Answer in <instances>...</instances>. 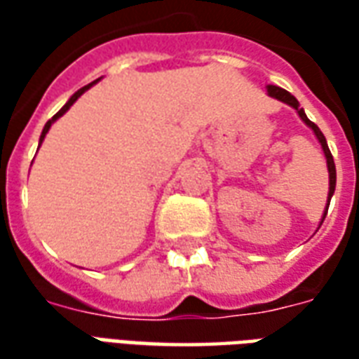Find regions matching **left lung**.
Returning a JSON list of instances; mask_svg holds the SVG:
<instances>
[{"mask_svg": "<svg viewBox=\"0 0 359 359\" xmlns=\"http://www.w3.org/2000/svg\"><path fill=\"white\" fill-rule=\"evenodd\" d=\"M267 95H271V97H275V100H278V102L286 103V105H290L292 109H296V113L300 115V118L306 123V125L313 130V134H316L317 142L321 144V149H323L325 154V159H327V169H329V194H327V205H325V211H323V217H321V223H323L325 215H327V210H329V203H331V198L332 194H334V187H337V169H334V159H332L331 156V149H329V146H327V140H325L323 133L319 130V126L316 125V123H311L308 118V115L304 113V109L300 107V103H298V100L294 97L290 92H286L285 88H278V86H273V84H269L267 86ZM319 223V225H321Z\"/></svg>", "mask_w": 359, "mask_h": 359, "instance_id": "obj_1", "label": "left lung"}]
</instances>
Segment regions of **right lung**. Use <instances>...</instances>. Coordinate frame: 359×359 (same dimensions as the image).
<instances>
[{
    "label": "right lung",
    "instance_id": "right-lung-1",
    "mask_svg": "<svg viewBox=\"0 0 359 359\" xmlns=\"http://www.w3.org/2000/svg\"><path fill=\"white\" fill-rule=\"evenodd\" d=\"M95 82H100V79H97V81H94V82H90L88 86H84V88H81V90H79V92H74V94L71 95V97H69V102H67L65 105H63V107H61V109H59L57 113H55V115H53V117H51L50 121H48V123H46V126H43L42 134H40V146H42V142H43V138H46V134L50 133L51 125H53V123H55V121H57L59 117H63V115H65L67 111L71 109V105H73V103L76 102V100H79V97H81V95L84 94V92H86V90H88V88H92V86H94ZM40 146H38V148H40Z\"/></svg>",
    "mask_w": 359,
    "mask_h": 359
}]
</instances>
